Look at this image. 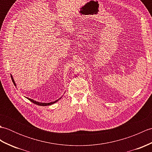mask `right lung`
<instances>
[{"label": "right lung", "instance_id": "right-lung-1", "mask_svg": "<svg viewBox=\"0 0 152 152\" xmlns=\"http://www.w3.org/2000/svg\"><path fill=\"white\" fill-rule=\"evenodd\" d=\"M11 75V78H12V82H13V83H14V86H16V85H15V82H14V78H13V77H12V74H10ZM60 98V99H61ZM28 100H29L30 101H31L32 102H33L34 104H37V105H39V106H49V105H51V104H53V103H55V102H56L57 101H59V100L60 99H59L58 100H56V101H54V102H48V103H44V102H37V101H34V100H33V99H28V98H27Z\"/></svg>", "mask_w": 152, "mask_h": 152}]
</instances>
